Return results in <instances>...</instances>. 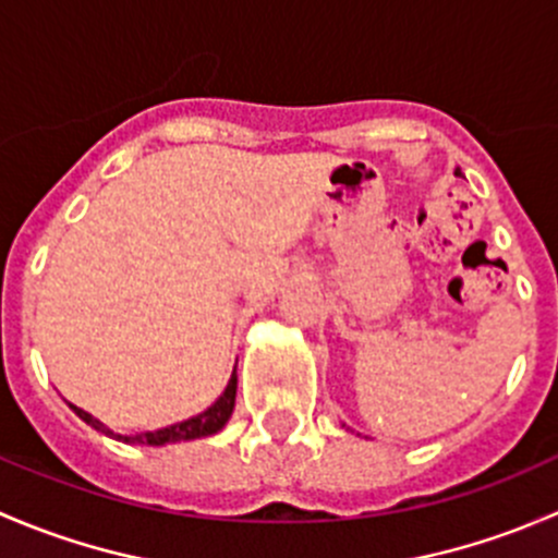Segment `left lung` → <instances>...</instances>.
<instances>
[{
    "instance_id": "left-lung-1",
    "label": "left lung",
    "mask_w": 558,
    "mask_h": 558,
    "mask_svg": "<svg viewBox=\"0 0 558 558\" xmlns=\"http://www.w3.org/2000/svg\"><path fill=\"white\" fill-rule=\"evenodd\" d=\"M456 174H459V172H456Z\"/></svg>"
}]
</instances>
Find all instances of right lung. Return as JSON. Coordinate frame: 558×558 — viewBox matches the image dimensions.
I'll return each instance as SVG.
<instances>
[{
    "mask_svg": "<svg viewBox=\"0 0 558 558\" xmlns=\"http://www.w3.org/2000/svg\"><path fill=\"white\" fill-rule=\"evenodd\" d=\"M234 397H238V373L232 375V380H229L227 391L218 397L216 404H210V408L205 410V413L194 415V418L189 421H180V424L174 426H167V429H159V432H145V435H134V437H123V435H112L107 426L99 424L97 418H92V415L86 413V410L75 408L72 404V410H75L77 415H81L86 424H92L94 429L105 432V435L116 437V440H123V442H140V446H165V442H178V440H194V437H207V435H216V432L223 429V424L229 421V415H232L234 410Z\"/></svg>",
    "mask_w": 558,
    "mask_h": 558,
    "instance_id": "1",
    "label": "right lung"
}]
</instances>
